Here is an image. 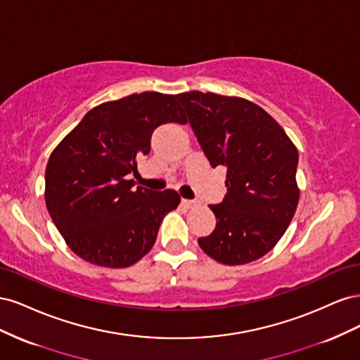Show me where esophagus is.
Wrapping results in <instances>:
<instances>
[{
	"mask_svg": "<svg viewBox=\"0 0 360 360\" xmlns=\"http://www.w3.org/2000/svg\"><path fill=\"white\" fill-rule=\"evenodd\" d=\"M181 205L184 207V209H192V207L197 205V202H193V201H188V200H183V201H181Z\"/></svg>",
	"mask_w": 360,
	"mask_h": 360,
	"instance_id": "esophagus-1",
	"label": "esophagus"
}]
</instances>
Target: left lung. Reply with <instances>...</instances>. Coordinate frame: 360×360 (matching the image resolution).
Instances as JSON below:
<instances>
[{
	"mask_svg": "<svg viewBox=\"0 0 360 360\" xmlns=\"http://www.w3.org/2000/svg\"><path fill=\"white\" fill-rule=\"evenodd\" d=\"M210 165L226 167V195L210 205L216 228L198 245L226 266L266 255L297 209L299 153L276 120L243 97L186 91L176 96Z\"/></svg>",
	"mask_w": 360,
	"mask_h": 360,
	"instance_id": "obj_1",
	"label": "left lung"
}]
</instances>
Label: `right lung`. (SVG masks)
Masks as SVG:
<instances>
[{
	"label": "right lung",
	"mask_w": 360,
	"mask_h": 360,
	"mask_svg": "<svg viewBox=\"0 0 360 360\" xmlns=\"http://www.w3.org/2000/svg\"><path fill=\"white\" fill-rule=\"evenodd\" d=\"M174 94L144 91L105 102L85 114L49 156L45 202L64 242L101 267H129L153 248L165 214L180 195L134 189L138 158L150 153L153 130L186 124Z\"/></svg>",
	"instance_id": "add662e5"
}]
</instances>
